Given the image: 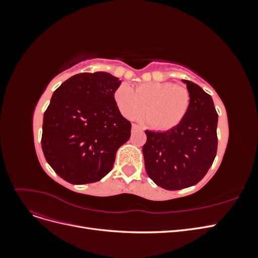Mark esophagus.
<instances>
[{
	"mask_svg": "<svg viewBox=\"0 0 258 258\" xmlns=\"http://www.w3.org/2000/svg\"><path fill=\"white\" fill-rule=\"evenodd\" d=\"M141 130V128H140L138 124H136V123H134L132 124V132H136V131H140Z\"/></svg>",
	"mask_w": 258,
	"mask_h": 258,
	"instance_id": "esophagus-1",
	"label": "esophagus"
}]
</instances>
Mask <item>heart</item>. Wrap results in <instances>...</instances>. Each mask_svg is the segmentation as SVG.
Here are the masks:
<instances>
[{
	"instance_id": "1",
	"label": "heart",
	"mask_w": 258,
	"mask_h": 258,
	"mask_svg": "<svg viewBox=\"0 0 258 258\" xmlns=\"http://www.w3.org/2000/svg\"><path fill=\"white\" fill-rule=\"evenodd\" d=\"M115 102L120 113L132 118L146 112L140 119L152 123L157 130H169L182 122L189 111L190 92L183 85L170 82L140 84L132 89L121 84L114 92Z\"/></svg>"
}]
</instances>
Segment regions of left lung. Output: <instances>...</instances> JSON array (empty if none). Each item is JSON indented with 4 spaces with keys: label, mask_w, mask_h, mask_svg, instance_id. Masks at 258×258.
Here are the masks:
<instances>
[{
    "label": "left lung",
    "mask_w": 258,
    "mask_h": 258,
    "mask_svg": "<svg viewBox=\"0 0 258 258\" xmlns=\"http://www.w3.org/2000/svg\"><path fill=\"white\" fill-rule=\"evenodd\" d=\"M190 92L189 111L182 122L165 132L146 130L142 151L147 175L168 190L200 182L217 152V119L213 100L197 84L183 80Z\"/></svg>",
    "instance_id": "1"
}]
</instances>
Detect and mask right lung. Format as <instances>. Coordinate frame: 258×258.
Returning <instances> with one entry per match:
<instances>
[{"mask_svg":"<svg viewBox=\"0 0 258 258\" xmlns=\"http://www.w3.org/2000/svg\"><path fill=\"white\" fill-rule=\"evenodd\" d=\"M120 83L106 72L80 73L53 92L44 113L42 150L64 181L95 183L112 170L117 150L131 135V122L114 99Z\"/></svg>","mask_w":258,"mask_h":258,"instance_id":"right-lung-1","label":"right lung"}]
</instances>
